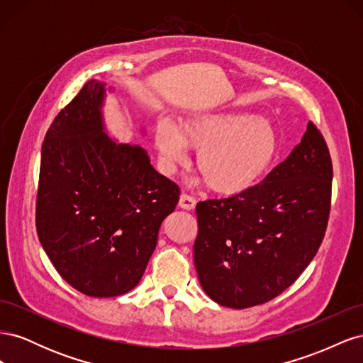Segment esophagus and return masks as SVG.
<instances>
[{
	"label": "esophagus",
	"mask_w": 363,
	"mask_h": 363,
	"mask_svg": "<svg viewBox=\"0 0 363 363\" xmlns=\"http://www.w3.org/2000/svg\"><path fill=\"white\" fill-rule=\"evenodd\" d=\"M195 204H196L195 196L188 195V194H182V195H180L179 206H180L182 208H186V211H192V208L195 207Z\"/></svg>",
	"instance_id": "1"
}]
</instances>
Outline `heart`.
<instances>
[{
  "label": "heart",
  "instance_id": "1",
  "mask_svg": "<svg viewBox=\"0 0 363 363\" xmlns=\"http://www.w3.org/2000/svg\"><path fill=\"white\" fill-rule=\"evenodd\" d=\"M155 147L164 172L172 174L199 150L196 168L207 186L219 194H240L257 184L279 152V136L268 119L238 112L196 113L180 130L160 121Z\"/></svg>",
  "mask_w": 363,
  "mask_h": 363
}]
</instances>
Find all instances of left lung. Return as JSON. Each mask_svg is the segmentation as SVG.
I'll list each match as a JSON object with an SVG mask.
<instances>
[{
    "label": "left lung",
    "mask_w": 363,
    "mask_h": 363,
    "mask_svg": "<svg viewBox=\"0 0 363 363\" xmlns=\"http://www.w3.org/2000/svg\"><path fill=\"white\" fill-rule=\"evenodd\" d=\"M333 167L313 123L262 183L196 204L194 262L218 304L247 309L276 298L320 248L330 215Z\"/></svg>",
    "instance_id": "1"
}]
</instances>
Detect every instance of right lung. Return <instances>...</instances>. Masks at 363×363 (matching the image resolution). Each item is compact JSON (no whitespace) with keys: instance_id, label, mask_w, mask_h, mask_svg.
<instances>
[{"instance_id":"obj_1","label":"right lung","mask_w":363,"mask_h":363,"mask_svg":"<svg viewBox=\"0 0 363 363\" xmlns=\"http://www.w3.org/2000/svg\"><path fill=\"white\" fill-rule=\"evenodd\" d=\"M106 84L84 83L42 144L36 200L40 244L65 281L108 298L140 281L179 186L159 174L139 145L106 133Z\"/></svg>"}]
</instances>
